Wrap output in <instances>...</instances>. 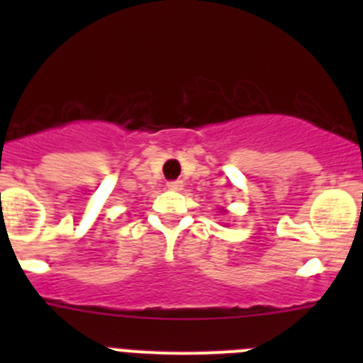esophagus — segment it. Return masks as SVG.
Instances as JSON below:
<instances>
[{"mask_svg": "<svg viewBox=\"0 0 363 363\" xmlns=\"http://www.w3.org/2000/svg\"><path fill=\"white\" fill-rule=\"evenodd\" d=\"M167 187L171 189V191H182V189H184V182H182V179H174V182H169Z\"/></svg>", "mask_w": 363, "mask_h": 363, "instance_id": "esophagus-1", "label": "esophagus"}]
</instances>
